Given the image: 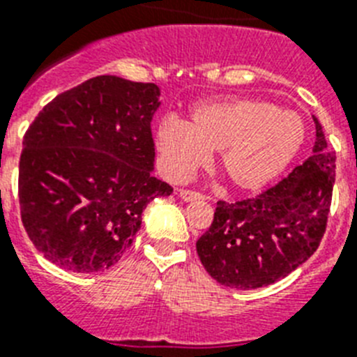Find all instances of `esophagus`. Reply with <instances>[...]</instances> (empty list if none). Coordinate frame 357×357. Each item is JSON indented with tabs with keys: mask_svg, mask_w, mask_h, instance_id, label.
<instances>
[{
	"mask_svg": "<svg viewBox=\"0 0 357 357\" xmlns=\"http://www.w3.org/2000/svg\"><path fill=\"white\" fill-rule=\"evenodd\" d=\"M179 197L183 199V202H199V199H205V196L196 190H187V188H181L179 190Z\"/></svg>",
	"mask_w": 357,
	"mask_h": 357,
	"instance_id": "obj_1",
	"label": "esophagus"
}]
</instances>
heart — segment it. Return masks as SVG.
Wrapping results in <instances>:
<instances>
[{
	"mask_svg": "<svg viewBox=\"0 0 357 357\" xmlns=\"http://www.w3.org/2000/svg\"><path fill=\"white\" fill-rule=\"evenodd\" d=\"M158 149L170 178L183 179L220 151L225 179L257 190L285 172L305 142L298 112L257 98H221L194 105L188 125L167 118L158 128Z\"/></svg>",
	"mask_w": 357,
	"mask_h": 357,
	"instance_id": "obj_1",
	"label": "heart"
}]
</instances>
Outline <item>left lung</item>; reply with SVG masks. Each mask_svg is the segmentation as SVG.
<instances>
[{
	"label": "left lung",
	"mask_w": 357,
	"mask_h": 357,
	"mask_svg": "<svg viewBox=\"0 0 357 357\" xmlns=\"http://www.w3.org/2000/svg\"><path fill=\"white\" fill-rule=\"evenodd\" d=\"M312 155L250 199L218 202L196 250L205 271L230 289H259L289 275L316 252L326 229L336 152L316 118Z\"/></svg>",
	"instance_id": "left-lung-1"
}]
</instances>
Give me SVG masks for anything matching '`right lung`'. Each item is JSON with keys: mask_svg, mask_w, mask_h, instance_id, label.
Here are the masks:
<instances>
[{"mask_svg": "<svg viewBox=\"0 0 357 357\" xmlns=\"http://www.w3.org/2000/svg\"><path fill=\"white\" fill-rule=\"evenodd\" d=\"M160 86L98 76L56 96L23 137L21 221L34 247L72 272L121 259L145 206L172 187L152 176Z\"/></svg>", "mask_w": 357, "mask_h": 357, "instance_id": "add662e5", "label": "right lung"}]
</instances>
